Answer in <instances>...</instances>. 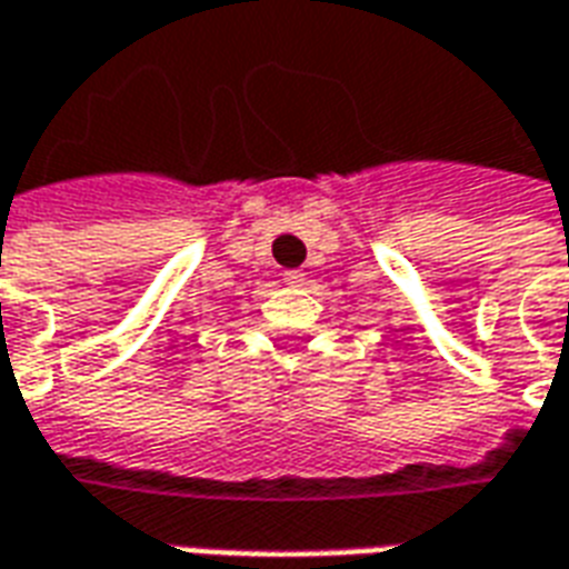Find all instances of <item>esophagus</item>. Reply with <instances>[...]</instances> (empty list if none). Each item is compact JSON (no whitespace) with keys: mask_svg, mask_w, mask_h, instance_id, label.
<instances>
[{"mask_svg":"<svg viewBox=\"0 0 569 569\" xmlns=\"http://www.w3.org/2000/svg\"><path fill=\"white\" fill-rule=\"evenodd\" d=\"M283 280L289 286H305V271H286Z\"/></svg>","mask_w":569,"mask_h":569,"instance_id":"obj_1","label":"esophagus"}]
</instances>
